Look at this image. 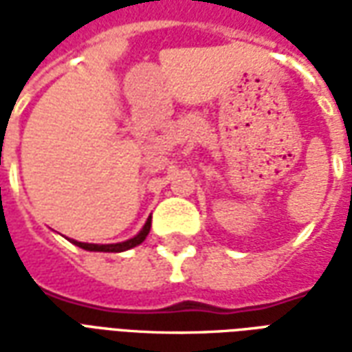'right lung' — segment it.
<instances>
[{
  "mask_svg": "<svg viewBox=\"0 0 352 352\" xmlns=\"http://www.w3.org/2000/svg\"><path fill=\"white\" fill-rule=\"evenodd\" d=\"M148 232H151V217L146 219L145 226L141 228L138 236H133L128 241H122V243H111V245H96V243H80V241H75V239H69L72 243H75L80 249H85V251H94V252H122L128 251V249H133V247H138L145 241V237L148 236Z\"/></svg>",
  "mask_w": 352,
  "mask_h": 352,
  "instance_id": "right-lung-1",
  "label": "right lung"
}]
</instances>
